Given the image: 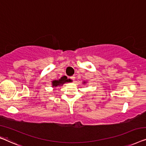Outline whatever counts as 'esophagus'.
I'll list each match as a JSON object with an SVG mask.
<instances>
[{
  "label": "esophagus",
  "mask_w": 146,
  "mask_h": 146,
  "mask_svg": "<svg viewBox=\"0 0 146 146\" xmlns=\"http://www.w3.org/2000/svg\"><path fill=\"white\" fill-rule=\"evenodd\" d=\"M70 78H71V79H72L73 81H74L75 79V75H73V76H71V77H70Z\"/></svg>",
  "instance_id": "obj_1"
}]
</instances>
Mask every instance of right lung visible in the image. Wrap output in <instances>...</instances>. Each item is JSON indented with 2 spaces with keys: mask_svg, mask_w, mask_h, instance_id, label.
Here are the masks:
<instances>
[{
  "mask_svg": "<svg viewBox=\"0 0 146 146\" xmlns=\"http://www.w3.org/2000/svg\"><path fill=\"white\" fill-rule=\"evenodd\" d=\"M71 81L70 79H68L67 78L66 76H63L59 80H55L52 82L53 87H57V86L63 85V84L65 83H67V82H71Z\"/></svg>",
  "mask_w": 146,
  "mask_h": 146,
  "instance_id": "obj_1",
  "label": "right lung"
}]
</instances>
